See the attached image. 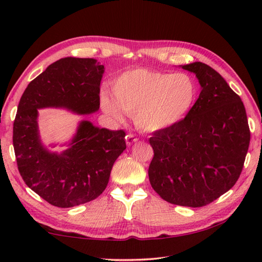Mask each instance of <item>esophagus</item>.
Listing matches in <instances>:
<instances>
[{
    "label": "esophagus",
    "instance_id": "34e87169",
    "mask_svg": "<svg viewBox=\"0 0 262 262\" xmlns=\"http://www.w3.org/2000/svg\"><path fill=\"white\" fill-rule=\"evenodd\" d=\"M125 141H126L127 145H132L133 143H137L139 141V138L135 137V136L131 135V133H130V135H127L125 137Z\"/></svg>",
    "mask_w": 262,
    "mask_h": 262
}]
</instances>
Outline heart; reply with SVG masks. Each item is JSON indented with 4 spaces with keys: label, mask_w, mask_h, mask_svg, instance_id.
Returning a JSON list of instances; mask_svg holds the SVG:
<instances>
[{
    "label": "heart",
    "mask_w": 262,
    "mask_h": 262,
    "mask_svg": "<svg viewBox=\"0 0 262 262\" xmlns=\"http://www.w3.org/2000/svg\"><path fill=\"white\" fill-rule=\"evenodd\" d=\"M113 98L101 95L105 113L118 121L123 112L133 116L140 130H168L186 119L192 109L198 88L187 73H167L133 69L121 74L112 86Z\"/></svg>",
    "instance_id": "b5f03b06"
}]
</instances>
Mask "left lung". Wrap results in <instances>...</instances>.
<instances>
[{
    "mask_svg": "<svg viewBox=\"0 0 262 262\" xmlns=\"http://www.w3.org/2000/svg\"><path fill=\"white\" fill-rule=\"evenodd\" d=\"M181 68L195 74L201 92L186 119L149 139V180L163 200L199 208L238 181L250 130L240 97L215 70L202 62Z\"/></svg>",
    "mask_w": 262,
    "mask_h": 262,
    "instance_id": "left-lung-1",
    "label": "left lung"
}]
</instances>
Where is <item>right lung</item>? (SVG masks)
Here are the masks:
<instances>
[{"label":"right lung","instance_id":"1","mask_svg":"<svg viewBox=\"0 0 262 262\" xmlns=\"http://www.w3.org/2000/svg\"><path fill=\"white\" fill-rule=\"evenodd\" d=\"M103 73L104 67L94 59L63 57L29 83L18 103L13 124L17 168L25 184L52 206L71 208L98 198L126 148L123 130L100 129L86 120L61 153L49 151L41 142L37 110L97 112Z\"/></svg>","mask_w":262,"mask_h":262}]
</instances>
